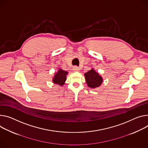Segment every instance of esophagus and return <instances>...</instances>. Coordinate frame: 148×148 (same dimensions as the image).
Masks as SVG:
<instances>
[{
    "label": "esophagus",
    "mask_w": 148,
    "mask_h": 148,
    "mask_svg": "<svg viewBox=\"0 0 148 148\" xmlns=\"http://www.w3.org/2000/svg\"><path fill=\"white\" fill-rule=\"evenodd\" d=\"M73 71H79V68L78 66H74V67H73Z\"/></svg>",
    "instance_id": "obj_1"
}]
</instances>
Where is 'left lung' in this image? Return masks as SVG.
Masks as SVG:
<instances>
[{
    "label": "left lung",
    "instance_id": "left-lung-1",
    "mask_svg": "<svg viewBox=\"0 0 148 148\" xmlns=\"http://www.w3.org/2000/svg\"><path fill=\"white\" fill-rule=\"evenodd\" d=\"M85 79L87 86L91 88H95L101 86L103 82V78L96 72L95 69H92L84 74Z\"/></svg>",
    "mask_w": 148,
    "mask_h": 148
}]
</instances>
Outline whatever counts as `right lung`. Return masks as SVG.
Instances as JSON below:
<instances>
[{
	"label": "right lung",
	"instance_id": "obj_1",
	"mask_svg": "<svg viewBox=\"0 0 148 148\" xmlns=\"http://www.w3.org/2000/svg\"><path fill=\"white\" fill-rule=\"evenodd\" d=\"M68 72L64 71L61 69H59L58 71L55 73L54 76L52 78V82L55 84H58L60 86H62L66 79V75Z\"/></svg>",
	"mask_w": 148,
	"mask_h": 148
}]
</instances>
